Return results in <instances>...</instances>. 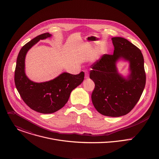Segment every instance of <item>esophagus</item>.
<instances>
[{"mask_svg": "<svg viewBox=\"0 0 159 159\" xmlns=\"http://www.w3.org/2000/svg\"><path fill=\"white\" fill-rule=\"evenodd\" d=\"M84 72H85V77L86 79H88L89 78V72L87 70H85Z\"/></svg>", "mask_w": 159, "mask_h": 159, "instance_id": "1", "label": "esophagus"}]
</instances>
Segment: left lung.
I'll list each match as a JSON object with an SVG mask.
<instances>
[{
	"label": "left lung",
	"mask_w": 159,
	"mask_h": 159,
	"mask_svg": "<svg viewBox=\"0 0 159 159\" xmlns=\"http://www.w3.org/2000/svg\"><path fill=\"white\" fill-rule=\"evenodd\" d=\"M115 50L104 54L90 67V79L95 84L93 104L101 115L119 117L129 113L139 101L146 83L144 59L140 50L126 39L112 38ZM123 58L130 62L131 73L126 79L117 71L116 63Z\"/></svg>",
	"instance_id": "8db88e82"
}]
</instances>
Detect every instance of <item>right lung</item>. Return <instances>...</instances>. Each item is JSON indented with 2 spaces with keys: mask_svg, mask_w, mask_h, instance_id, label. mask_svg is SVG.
<instances>
[{
  "mask_svg": "<svg viewBox=\"0 0 159 159\" xmlns=\"http://www.w3.org/2000/svg\"><path fill=\"white\" fill-rule=\"evenodd\" d=\"M52 36L41 34L22 47L16 61L14 73L15 85L24 102L33 110L50 114L62 108L67 102L72 90L84 80V72L72 75L64 72L53 80L41 83L30 80L25 74V57L28 51L40 39Z\"/></svg>",
  "mask_w": 159,
  "mask_h": 159,
  "instance_id": "add662e5",
  "label": "right lung"
}]
</instances>
